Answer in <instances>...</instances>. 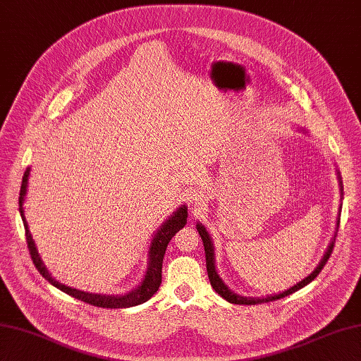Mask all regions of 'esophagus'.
<instances>
[{
	"label": "esophagus",
	"mask_w": 361,
	"mask_h": 361,
	"mask_svg": "<svg viewBox=\"0 0 361 361\" xmlns=\"http://www.w3.org/2000/svg\"><path fill=\"white\" fill-rule=\"evenodd\" d=\"M195 200H197V198H195Z\"/></svg>",
	"instance_id": "34e87169"
}]
</instances>
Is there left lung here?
Returning <instances> with one entry per match:
<instances>
[{
	"label": "left lung",
	"instance_id": "8db88e82",
	"mask_svg": "<svg viewBox=\"0 0 361 361\" xmlns=\"http://www.w3.org/2000/svg\"><path fill=\"white\" fill-rule=\"evenodd\" d=\"M340 224V223H338ZM197 231L200 233L201 240H203V246H204V254H206V267H207V275H209V281H211V286L215 289V292H219V294L226 300L229 301V303H233V305H262V303H269V301H275V300H280L283 297H288L290 294H294L295 290L305 288L306 284L311 283L315 276L322 272V269L324 267V264L328 263V259L332 254V249H334V243H335V238L334 241L329 245L328 250H326V254L323 257V259L320 262V264H318L315 267V271L307 275L305 280H301L300 283H297L295 286H292L290 289L281 292V294L279 295H271V297H266V298H246V297H240L237 294H233V292H231L228 288L224 286V283L221 281V279L219 276V274H216L215 271V264H214V246H212V240L211 237H209V233L206 232L204 226L201 224H197Z\"/></svg>",
	"mask_w": 361,
	"mask_h": 361
}]
</instances>
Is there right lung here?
<instances>
[{"label": "right lung", "mask_w": 361, "mask_h": 361, "mask_svg": "<svg viewBox=\"0 0 361 361\" xmlns=\"http://www.w3.org/2000/svg\"><path fill=\"white\" fill-rule=\"evenodd\" d=\"M27 180H29V169L24 172L21 189H20V200H18L20 212H21V219L24 223V229H26V241H27V247H29V254H30L32 262H33V264H35L38 272L43 275L50 284H54L55 288L66 292L67 295L85 301V303H87V305L97 306V307H107V309H123V307L137 306V305L145 303V301H147L155 294L161 284V267H163V258L166 254V247H167V245H169V241L172 240L175 233L186 226V221H188L186 206L180 207L178 211L175 212L171 219L161 226V229L157 232V235L152 240V246H150V252H149L150 262H149V267H147V274L145 276V280H142L141 286H138V289L132 290L128 295H118V297L86 294V292L72 289L69 286H64V284L55 281V279H52L50 274L47 272L43 262H41V258L37 252L35 243H33L32 235L29 232L27 223H26V220H24V215H23V201H24V195H26V190H27Z\"/></svg>", "instance_id": "right-lung-1"}]
</instances>
